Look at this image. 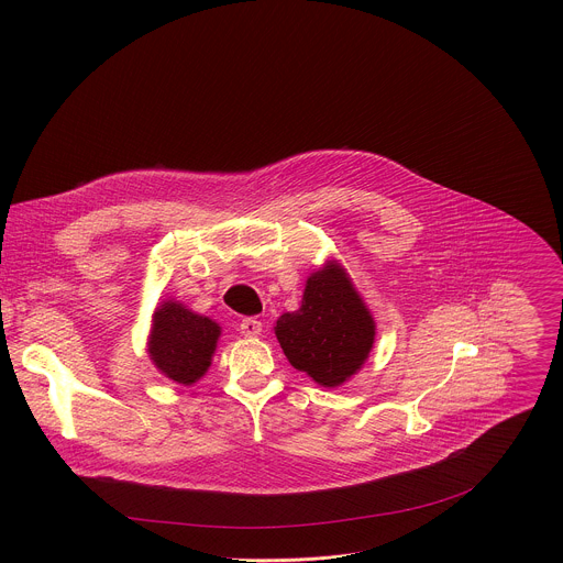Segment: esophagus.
Wrapping results in <instances>:
<instances>
[{"mask_svg":"<svg viewBox=\"0 0 563 563\" xmlns=\"http://www.w3.org/2000/svg\"><path fill=\"white\" fill-rule=\"evenodd\" d=\"M239 331H241V335H245V338H258L261 331H263V324H261V320H256V318H243L241 324H239Z\"/></svg>","mask_w":563,"mask_h":563,"instance_id":"1","label":"esophagus"}]
</instances>
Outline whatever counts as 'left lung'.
Segmentation results:
<instances>
[{
  "mask_svg": "<svg viewBox=\"0 0 563 563\" xmlns=\"http://www.w3.org/2000/svg\"><path fill=\"white\" fill-rule=\"evenodd\" d=\"M289 363L324 387H338L367 358L374 320L345 272L329 265L307 280L302 307L276 322Z\"/></svg>",
  "mask_w": 563,
  "mask_h": 563,
  "instance_id": "1",
  "label": "left lung"
}]
</instances>
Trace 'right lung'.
Returning <instances> with one entry per match:
<instances>
[{
    "label": "right lung",
    "mask_w": 563,
    "mask_h": 563,
    "mask_svg": "<svg viewBox=\"0 0 563 563\" xmlns=\"http://www.w3.org/2000/svg\"><path fill=\"white\" fill-rule=\"evenodd\" d=\"M220 333L213 320L165 302L154 313L150 356L167 378L191 385L209 369Z\"/></svg>",
    "instance_id": "obj_1"
}]
</instances>
